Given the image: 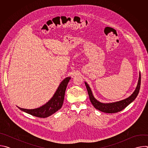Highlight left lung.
<instances>
[{"instance_id": "obj_1", "label": "left lung", "mask_w": 148, "mask_h": 148, "mask_svg": "<svg viewBox=\"0 0 148 148\" xmlns=\"http://www.w3.org/2000/svg\"><path fill=\"white\" fill-rule=\"evenodd\" d=\"M139 76L137 86L135 91H134V92L129 97L119 101L110 102V103H103L97 100V99H95V97H94L89 85L86 82H85V84L87 89L89 98L91 103L95 107V108H96L97 110H98L101 112H105V113L112 114V113H116L122 111L125 108L127 107L128 105L130 104L132 102H133L138 95V93L140 90V81H141L140 73H139Z\"/></svg>"}]
</instances>
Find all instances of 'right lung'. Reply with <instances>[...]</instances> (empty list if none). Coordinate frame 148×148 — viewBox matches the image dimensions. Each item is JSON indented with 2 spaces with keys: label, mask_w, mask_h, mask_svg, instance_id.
Segmentation results:
<instances>
[{
  "label": "right lung",
  "mask_w": 148,
  "mask_h": 148,
  "mask_svg": "<svg viewBox=\"0 0 148 148\" xmlns=\"http://www.w3.org/2000/svg\"><path fill=\"white\" fill-rule=\"evenodd\" d=\"M70 79L71 77H68L63 79L53 97L41 107L32 110L24 109L17 106V108L21 111L39 118H47L53 115L58 111L62 107L63 102H64L66 90Z\"/></svg>",
  "instance_id": "1"
}]
</instances>
